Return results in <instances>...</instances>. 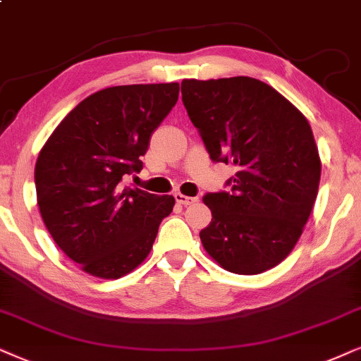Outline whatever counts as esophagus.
I'll return each mask as SVG.
<instances>
[{
	"label": "esophagus",
	"instance_id": "34e87169",
	"mask_svg": "<svg viewBox=\"0 0 361 361\" xmlns=\"http://www.w3.org/2000/svg\"><path fill=\"white\" fill-rule=\"evenodd\" d=\"M175 198H176V202L180 204H183V207H188V204H193L198 202V198H196V196H186L183 193H176Z\"/></svg>",
	"mask_w": 361,
	"mask_h": 361
}]
</instances>
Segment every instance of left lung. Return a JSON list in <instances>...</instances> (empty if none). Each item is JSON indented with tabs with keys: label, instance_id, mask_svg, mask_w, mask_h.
I'll return each mask as SVG.
<instances>
[{
	"label": "left lung",
	"instance_id": "obj_1",
	"mask_svg": "<svg viewBox=\"0 0 361 361\" xmlns=\"http://www.w3.org/2000/svg\"><path fill=\"white\" fill-rule=\"evenodd\" d=\"M181 94L213 161L236 166L231 191L203 196L212 209L203 248L236 275L270 270L295 248L317 200L322 161L312 126L250 76L183 80Z\"/></svg>",
	"mask_w": 361,
	"mask_h": 361
}]
</instances>
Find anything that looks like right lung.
<instances>
[{
    "label": "right lung",
    "mask_w": 361,
    "mask_h": 361,
    "mask_svg": "<svg viewBox=\"0 0 361 361\" xmlns=\"http://www.w3.org/2000/svg\"><path fill=\"white\" fill-rule=\"evenodd\" d=\"M180 85L111 86L73 108L43 145L35 183L41 218L80 270L116 280L152 252L175 198L130 188L153 131L178 102Z\"/></svg>",
    "instance_id": "add662e5"
}]
</instances>
